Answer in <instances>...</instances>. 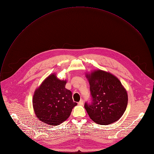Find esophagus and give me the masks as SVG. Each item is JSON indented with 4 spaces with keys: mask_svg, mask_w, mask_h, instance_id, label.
I'll use <instances>...</instances> for the list:
<instances>
[{
    "mask_svg": "<svg viewBox=\"0 0 154 154\" xmlns=\"http://www.w3.org/2000/svg\"><path fill=\"white\" fill-rule=\"evenodd\" d=\"M78 104L80 105H83V100L82 99H81V100L79 101V102L78 103Z\"/></svg>",
    "mask_w": 154,
    "mask_h": 154,
    "instance_id": "1",
    "label": "esophagus"
}]
</instances>
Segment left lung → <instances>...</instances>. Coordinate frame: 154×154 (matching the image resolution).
I'll return each mask as SVG.
<instances>
[{
	"mask_svg": "<svg viewBox=\"0 0 154 154\" xmlns=\"http://www.w3.org/2000/svg\"><path fill=\"white\" fill-rule=\"evenodd\" d=\"M90 85L91 104L85 108L96 123L108 125L118 121L125 112L128 95L120 80L114 75L100 69L85 75Z\"/></svg>",
	"mask_w": 154,
	"mask_h": 154,
	"instance_id": "1",
	"label": "left lung"
}]
</instances>
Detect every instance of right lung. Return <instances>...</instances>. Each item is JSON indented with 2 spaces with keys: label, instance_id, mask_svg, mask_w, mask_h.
<instances>
[{
  "label": "right lung",
  "instance_id": "right-lung-1",
  "mask_svg": "<svg viewBox=\"0 0 154 154\" xmlns=\"http://www.w3.org/2000/svg\"><path fill=\"white\" fill-rule=\"evenodd\" d=\"M66 80H60L55 73L46 78L35 91L33 108L38 119L51 125H59L70 116L74 102L72 93L65 88Z\"/></svg>",
  "mask_w": 154,
  "mask_h": 154
}]
</instances>
